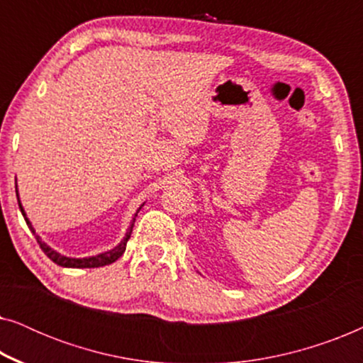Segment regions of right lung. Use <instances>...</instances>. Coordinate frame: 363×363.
I'll return each instance as SVG.
<instances>
[{
  "mask_svg": "<svg viewBox=\"0 0 363 363\" xmlns=\"http://www.w3.org/2000/svg\"><path fill=\"white\" fill-rule=\"evenodd\" d=\"M18 186V185H16ZM16 196H18V205H19V210H21L24 220H26V225L29 226V230L34 236H36V240L39 242V246H41V250L44 251V255H46L49 259L56 262L57 266H62V267H76V269H82V267H101V266H107V264H112V262H116L118 257L123 255V251H125V246H127V241L130 240V235H132V230H133V223H135V218H137V213L142 210V206L138 208L135 215H133L132 221H130V226H128V230L125 233V236H123V240L118 242L116 247H112V250L108 251H104V252H99L96 256H87V257H71V256H64L61 252L54 251L51 246H48L46 242L41 240V236L36 235V230L33 228V223L29 221V218L26 215V211H24V208L21 205V200H19V193H18V188H16Z\"/></svg>",
  "mask_w": 363,
  "mask_h": 363,
  "instance_id": "right-lung-1",
  "label": "right lung"
}]
</instances>
